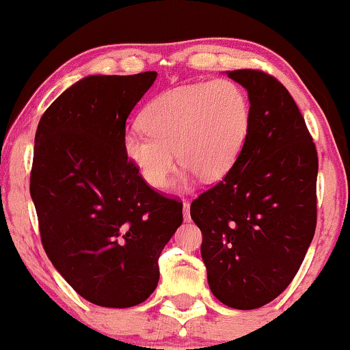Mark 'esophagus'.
Instances as JSON below:
<instances>
[{
    "instance_id": "obj_1",
    "label": "esophagus",
    "mask_w": 350,
    "mask_h": 350,
    "mask_svg": "<svg viewBox=\"0 0 350 350\" xmlns=\"http://www.w3.org/2000/svg\"><path fill=\"white\" fill-rule=\"evenodd\" d=\"M183 217L185 221H189V201H183Z\"/></svg>"
}]
</instances>
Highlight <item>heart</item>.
Returning a JSON list of instances; mask_svg holds the SVG:
<instances>
[{"label": "heart", "instance_id": "1", "mask_svg": "<svg viewBox=\"0 0 350 350\" xmlns=\"http://www.w3.org/2000/svg\"><path fill=\"white\" fill-rule=\"evenodd\" d=\"M252 107L239 84L182 85L154 97L141 113L144 129L124 135V152L146 183L165 187L178 162L201 180L230 170L247 141ZM177 155H174V152Z\"/></svg>", "mask_w": 350, "mask_h": 350}]
</instances>
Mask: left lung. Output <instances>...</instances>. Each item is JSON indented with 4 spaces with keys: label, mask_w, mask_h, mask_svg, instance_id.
Here are the masks:
<instances>
[{
    "label": "left lung",
    "mask_w": 350,
    "mask_h": 350,
    "mask_svg": "<svg viewBox=\"0 0 350 350\" xmlns=\"http://www.w3.org/2000/svg\"><path fill=\"white\" fill-rule=\"evenodd\" d=\"M248 90L250 131L227 175L191 202L211 291L253 310L286 291L317 228L318 152L288 90L261 70L228 71Z\"/></svg>",
    "instance_id": "1"
}]
</instances>
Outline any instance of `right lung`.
<instances>
[{
    "mask_svg": "<svg viewBox=\"0 0 350 350\" xmlns=\"http://www.w3.org/2000/svg\"><path fill=\"white\" fill-rule=\"evenodd\" d=\"M157 72L89 76L42 115L30 196L46 256L90 304L128 308L159 282L183 202L146 183L124 152L126 120Z\"/></svg>",
    "mask_w": 350,
    "mask_h": 350,
    "instance_id": "1",
    "label": "right lung"
}]
</instances>
